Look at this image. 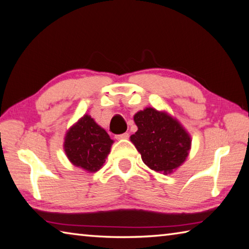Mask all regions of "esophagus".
<instances>
[{
  "label": "esophagus",
  "instance_id": "34e87169",
  "mask_svg": "<svg viewBox=\"0 0 249 249\" xmlns=\"http://www.w3.org/2000/svg\"><path fill=\"white\" fill-rule=\"evenodd\" d=\"M129 137V134L128 133H123V134H120V135H115V138L116 139H127Z\"/></svg>",
  "mask_w": 249,
  "mask_h": 249
}]
</instances>
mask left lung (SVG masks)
I'll return each instance as SVG.
<instances>
[{"instance_id":"8db88e82","label":"left lung","mask_w":249,"mask_h":249,"mask_svg":"<svg viewBox=\"0 0 249 249\" xmlns=\"http://www.w3.org/2000/svg\"><path fill=\"white\" fill-rule=\"evenodd\" d=\"M134 121L138 130L130 140L151 170L171 173L186 160L192 140L175 119L147 107L136 113Z\"/></svg>"}]
</instances>
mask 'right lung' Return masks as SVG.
Instances as JSON below:
<instances>
[{"label":"right lung","mask_w":249,"mask_h":249,"mask_svg":"<svg viewBox=\"0 0 249 249\" xmlns=\"http://www.w3.org/2000/svg\"><path fill=\"white\" fill-rule=\"evenodd\" d=\"M113 140L89 115H84L66 134L64 149L70 161L89 172L106 162Z\"/></svg>","instance_id":"1"}]
</instances>
